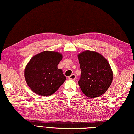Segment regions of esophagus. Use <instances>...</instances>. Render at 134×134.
Wrapping results in <instances>:
<instances>
[{
    "mask_svg": "<svg viewBox=\"0 0 134 134\" xmlns=\"http://www.w3.org/2000/svg\"><path fill=\"white\" fill-rule=\"evenodd\" d=\"M76 78V75L75 74H72L70 76H69V79L71 80H74Z\"/></svg>",
    "mask_w": 134,
    "mask_h": 134,
    "instance_id": "esophagus-1",
    "label": "esophagus"
}]
</instances>
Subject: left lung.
<instances>
[{"instance_id": "obj_1", "label": "left lung", "mask_w": 134, "mask_h": 134, "mask_svg": "<svg viewBox=\"0 0 134 134\" xmlns=\"http://www.w3.org/2000/svg\"><path fill=\"white\" fill-rule=\"evenodd\" d=\"M81 69L78 84L86 96L99 97L106 92L111 84L113 73L110 65L102 55L87 50L78 55Z\"/></svg>"}]
</instances>
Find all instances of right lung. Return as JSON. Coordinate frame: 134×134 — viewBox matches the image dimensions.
<instances>
[{
	"mask_svg": "<svg viewBox=\"0 0 134 134\" xmlns=\"http://www.w3.org/2000/svg\"><path fill=\"white\" fill-rule=\"evenodd\" d=\"M63 58L57 52L45 51L34 56L28 63L25 77L28 86L38 95L50 96L66 80L58 65Z\"/></svg>",
	"mask_w": 134,
	"mask_h": 134,
	"instance_id": "add662e5",
	"label": "right lung"
}]
</instances>
